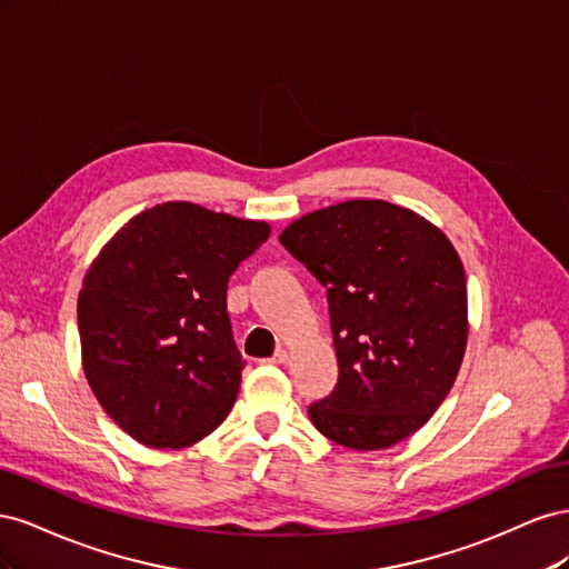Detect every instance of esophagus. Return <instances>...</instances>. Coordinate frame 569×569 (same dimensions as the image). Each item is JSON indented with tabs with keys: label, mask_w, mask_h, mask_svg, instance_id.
Returning <instances> with one entry per match:
<instances>
[{
	"label": "esophagus",
	"mask_w": 569,
	"mask_h": 569,
	"mask_svg": "<svg viewBox=\"0 0 569 569\" xmlns=\"http://www.w3.org/2000/svg\"><path fill=\"white\" fill-rule=\"evenodd\" d=\"M287 358H289V353H287L284 349H278V351H274V356H272V358H268V360H266V363L282 366V363H287Z\"/></svg>",
	"instance_id": "34e87169"
}]
</instances>
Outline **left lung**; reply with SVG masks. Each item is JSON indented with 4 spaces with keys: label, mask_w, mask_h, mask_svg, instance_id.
<instances>
[{
    "label": "left lung",
    "mask_w": 569,
    "mask_h": 569,
    "mask_svg": "<svg viewBox=\"0 0 569 569\" xmlns=\"http://www.w3.org/2000/svg\"><path fill=\"white\" fill-rule=\"evenodd\" d=\"M280 244L327 289L339 380L308 406L347 449L403 441L451 391L468 343V287L453 244L422 216L380 199L308 213Z\"/></svg>",
    "instance_id": "left-lung-1"
}]
</instances>
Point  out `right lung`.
<instances>
[{"mask_svg": "<svg viewBox=\"0 0 569 569\" xmlns=\"http://www.w3.org/2000/svg\"><path fill=\"white\" fill-rule=\"evenodd\" d=\"M268 234V222L168 201L94 258L78 297L82 368L134 441L184 449L228 418L244 370L228 280Z\"/></svg>", "mask_w": 569, "mask_h": 569, "instance_id": "right-lung-1", "label": "right lung"}]
</instances>
